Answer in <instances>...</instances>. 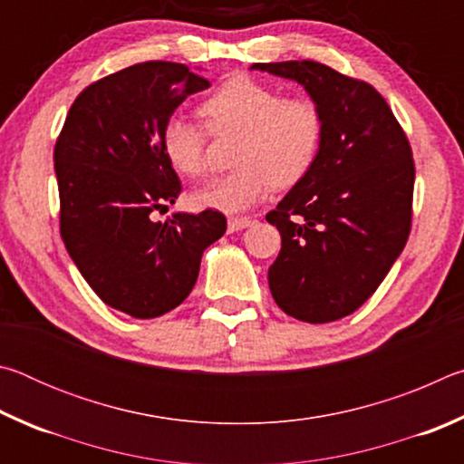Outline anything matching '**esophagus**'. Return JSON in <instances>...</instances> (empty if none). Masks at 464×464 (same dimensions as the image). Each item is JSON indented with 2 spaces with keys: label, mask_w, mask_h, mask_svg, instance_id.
I'll use <instances>...</instances> for the list:
<instances>
[{
  "label": "esophagus",
  "mask_w": 464,
  "mask_h": 464,
  "mask_svg": "<svg viewBox=\"0 0 464 464\" xmlns=\"http://www.w3.org/2000/svg\"><path fill=\"white\" fill-rule=\"evenodd\" d=\"M254 225V221L247 217H235V218H229V223H227V231L229 233H235V231H241V229H247V227Z\"/></svg>",
  "instance_id": "esophagus-1"
}]
</instances>
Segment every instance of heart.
Returning a JSON list of instances; mask_svg holds the SVG:
<instances>
[{
    "label": "heart",
    "mask_w": 464,
    "mask_h": 464,
    "mask_svg": "<svg viewBox=\"0 0 464 464\" xmlns=\"http://www.w3.org/2000/svg\"><path fill=\"white\" fill-rule=\"evenodd\" d=\"M202 114L213 132H241L231 174L192 192L196 208L237 215L264 202L272 188L301 182L315 163L324 119L309 98H285L278 88L249 75H233L210 93ZM161 147L178 174L198 178L207 169V130L182 114L169 116Z\"/></svg>",
    "instance_id": "heart-1"
}]
</instances>
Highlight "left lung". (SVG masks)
<instances>
[{"label": "left lung", "mask_w": 464, "mask_h": 464, "mask_svg": "<svg viewBox=\"0 0 464 464\" xmlns=\"http://www.w3.org/2000/svg\"><path fill=\"white\" fill-rule=\"evenodd\" d=\"M301 83L324 119L315 163L266 215L282 247L268 270L286 315L329 324L368 301L411 229V147L372 85L317 61L254 63Z\"/></svg>", "instance_id": "8db88e82"}]
</instances>
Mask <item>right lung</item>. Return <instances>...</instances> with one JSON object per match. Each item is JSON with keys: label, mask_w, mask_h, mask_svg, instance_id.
Returning <instances> with one entry per match:
<instances>
[{"label": "right lung", "mask_w": 464, "mask_h": 464, "mask_svg": "<svg viewBox=\"0 0 464 464\" xmlns=\"http://www.w3.org/2000/svg\"><path fill=\"white\" fill-rule=\"evenodd\" d=\"M208 85L182 63H137L88 85L54 145L69 256L102 301L135 319L184 303L204 249L227 231L218 210L151 218L182 190L163 153V124Z\"/></svg>", "instance_id": "obj_1"}]
</instances>
